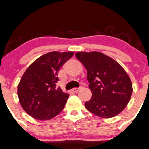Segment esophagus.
Returning <instances> with one entry per match:
<instances>
[{
  "mask_svg": "<svg viewBox=\"0 0 149 149\" xmlns=\"http://www.w3.org/2000/svg\"><path fill=\"white\" fill-rule=\"evenodd\" d=\"M81 88H73L72 91H73V93H77V92L79 91V90Z\"/></svg>",
  "mask_w": 149,
  "mask_h": 149,
  "instance_id": "34e87169",
  "label": "esophagus"
}]
</instances>
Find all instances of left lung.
I'll return each instance as SVG.
<instances>
[{"label":"left lung","mask_w":149,"mask_h":149,"mask_svg":"<svg viewBox=\"0 0 149 149\" xmlns=\"http://www.w3.org/2000/svg\"><path fill=\"white\" fill-rule=\"evenodd\" d=\"M78 59L87 70L92 97L85 103L88 111L102 118H111L127 106L132 94V84L125 70L102 53L78 52Z\"/></svg>","instance_id":"8db88e82"}]
</instances>
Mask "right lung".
I'll use <instances>...</instances> for the list:
<instances>
[{
  "label": "right lung",
  "instance_id": "1",
  "mask_svg": "<svg viewBox=\"0 0 149 149\" xmlns=\"http://www.w3.org/2000/svg\"><path fill=\"white\" fill-rule=\"evenodd\" d=\"M74 53H48L37 58L25 71L18 86L24 111L37 120H49L62 111L69 95L56 87L58 72Z\"/></svg>",
  "mask_w": 149,
  "mask_h": 149
}]
</instances>
